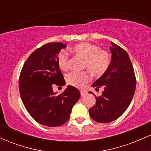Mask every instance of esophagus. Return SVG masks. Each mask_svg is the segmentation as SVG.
Here are the masks:
<instances>
[{"instance_id": "1", "label": "esophagus", "mask_w": 151, "mask_h": 151, "mask_svg": "<svg viewBox=\"0 0 151 151\" xmlns=\"http://www.w3.org/2000/svg\"><path fill=\"white\" fill-rule=\"evenodd\" d=\"M80 94L81 96H84L86 94V91H84V90H80Z\"/></svg>"}]
</instances>
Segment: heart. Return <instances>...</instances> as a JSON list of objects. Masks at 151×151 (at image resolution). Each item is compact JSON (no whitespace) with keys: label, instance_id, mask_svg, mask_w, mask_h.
Returning a JSON list of instances; mask_svg holds the SVG:
<instances>
[{"label":"heart","instance_id":"obj_1","mask_svg":"<svg viewBox=\"0 0 151 151\" xmlns=\"http://www.w3.org/2000/svg\"><path fill=\"white\" fill-rule=\"evenodd\" d=\"M70 51L76 56L84 60L83 68H85L93 76L100 77L106 73L111 65V59L109 53L99 47L89 42H80L71 47ZM58 65L61 70L69 68V58L65 52L61 51L58 55ZM90 80V76L86 72H70L66 76V81L75 87H82Z\"/></svg>","mask_w":151,"mask_h":151}]
</instances>
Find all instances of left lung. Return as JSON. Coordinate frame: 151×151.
I'll return each mask as SVG.
<instances>
[{
  "mask_svg": "<svg viewBox=\"0 0 151 151\" xmlns=\"http://www.w3.org/2000/svg\"><path fill=\"white\" fill-rule=\"evenodd\" d=\"M111 45L108 70L92 84L96 89L103 86L104 90L101 96H96V104L89 110L93 120L103 124L116 120L125 112L136 89V76L129 55L112 42Z\"/></svg>",
  "mask_w": 151,
  "mask_h": 151,
  "instance_id": "obj_1",
  "label": "left lung"
}]
</instances>
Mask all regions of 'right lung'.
Segmentation results:
<instances>
[{
    "label": "right lung",
    "instance_id": "obj_1",
    "mask_svg": "<svg viewBox=\"0 0 151 151\" xmlns=\"http://www.w3.org/2000/svg\"><path fill=\"white\" fill-rule=\"evenodd\" d=\"M65 47L62 42H51L37 48L27 59L19 77L25 109L37 122L46 126L56 127L67 122L80 97L79 90L70 85L61 94L52 90V84H65L57 62L58 54Z\"/></svg>",
    "mask_w": 151,
    "mask_h": 151
}]
</instances>
